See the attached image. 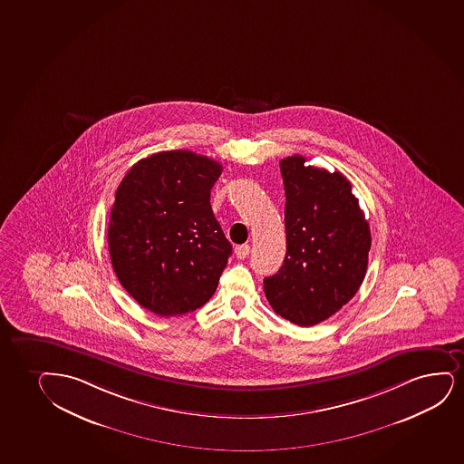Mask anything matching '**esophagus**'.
Instances as JSON below:
<instances>
[{
    "instance_id": "obj_1",
    "label": "esophagus",
    "mask_w": 464,
    "mask_h": 464,
    "mask_svg": "<svg viewBox=\"0 0 464 464\" xmlns=\"http://www.w3.org/2000/svg\"><path fill=\"white\" fill-rule=\"evenodd\" d=\"M236 256L239 257V259H246L248 256V253H250V246H246V244H242V246H237L235 248Z\"/></svg>"
}]
</instances>
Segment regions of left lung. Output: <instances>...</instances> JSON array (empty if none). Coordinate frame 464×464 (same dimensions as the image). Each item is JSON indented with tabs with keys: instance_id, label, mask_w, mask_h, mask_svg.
<instances>
[{
	"instance_id": "left-lung-1",
	"label": "left lung",
	"mask_w": 464,
	"mask_h": 464,
	"mask_svg": "<svg viewBox=\"0 0 464 464\" xmlns=\"http://www.w3.org/2000/svg\"><path fill=\"white\" fill-rule=\"evenodd\" d=\"M286 192V257L264 280L276 314L300 326L328 319L353 298L366 276L371 229L341 172L308 166L304 156L280 162Z\"/></svg>"
}]
</instances>
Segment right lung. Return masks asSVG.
I'll return each mask as SVG.
<instances>
[{
	"instance_id": "1",
	"label": "right lung",
	"mask_w": 464,
	"mask_h": 464,
	"mask_svg": "<svg viewBox=\"0 0 464 464\" xmlns=\"http://www.w3.org/2000/svg\"><path fill=\"white\" fill-rule=\"evenodd\" d=\"M218 160L160 151L130 169L115 190L108 227L111 263L143 308L169 317L207 304L233 246L214 218Z\"/></svg>"
}]
</instances>
